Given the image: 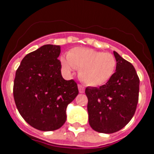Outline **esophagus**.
Returning <instances> with one entry per match:
<instances>
[{
  "mask_svg": "<svg viewBox=\"0 0 154 154\" xmlns=\"http://www.w3.org/2000/svg\"><path fill=\"white\" fill-rule=\"evenodd\" d=\"M78 89H79V92H80V93H84L85 91V87L81 85H78Z\"/></svg>",
  "mask_w": 154,
  "mask_h": 154,
  "instance_id": "obj_1",
  "label": "esophagus"
}]
</instances>
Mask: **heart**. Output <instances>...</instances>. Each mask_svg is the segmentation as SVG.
<instances>
[{
  "instance_id": "obj_1",
  "label": "heart",
  "mask_w": 154,
  "mask_h": 154,
  "mask_svg": "<svg viewBox=\"0 0 154 154\" xmlns=\"http://www.w3.org/2000/svg\"><path fill=\"white\" fill-rule=\"evenodd\" d=\"M66 73L79 69L81 81L90 86H99L109 81L116 68V60L112 53L88 48L77 47L69 50L66 58L61 59Z\"/></svg>"
}]
</instances>
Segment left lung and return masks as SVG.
<instances>
[{"label":"left lung","mask_w":154,"mask_h":154,"mask_svg":"<svg viewBox=\"0 0 154 154\" xmlns=\"http://www.w3.org/2000/svg\"><path fill=\"white\" fill-rule=\"evenodd\" d=\"M116 70L105 85L88 87L89 124L96 132L113 133L132 119L139 100L140 79L134 66L114 51Z\"/></svg>","instance_id":"8db88e82"}]
</instances>
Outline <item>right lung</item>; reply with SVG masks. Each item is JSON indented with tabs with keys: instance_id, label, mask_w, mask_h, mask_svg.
Returning <instances> with one entry per match:
<instances>
[{
	"instance_id": "add662e5",
	"label": "right lung",
	"mask_w": 154,
	"mask_h": 154,
	"mask_svg": "<svg viewBox=\"0 0 154 154\" xmlns=\"http://www.w3.org/2000/svg\"><path fill=\"white\" fill-rule=\"evenodd\" d=\"M60 54V45H44L26 55L16 70V107L25 122L38 130L60 129L66 122L67 105L79 93L75 81L63 78Z\"/></svg>"
}]
</instances>
